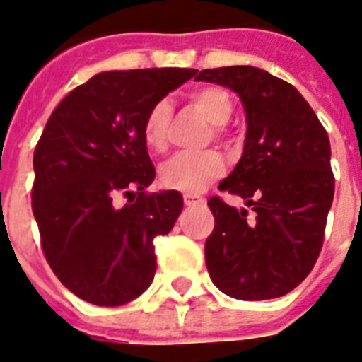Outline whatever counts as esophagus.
<instances>
[{
  "label": "esophagus",
  "mask_w": 362,
  "mask_h": 362,
  "mask_svg": "<svg viewBox=\"0 0 362 362\" xmlns=\"http://www.w3.org/2000/svg\"><path fill=\"white\" fill-rule=\"evenodd\" d=\"M183 202H185V206H198V204H204V198L198 194H183Z\"/></svg>",
  "instance_id": "1"
}]
</instances>
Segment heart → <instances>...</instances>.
I'll return each mask as SVG.
<instances>
[{"instance_id":"heart-1","label":"heart","mask_w":362,"mask_h":362,"mask_svg":"<svg viewBox=\"0 0 362 362\" xmlns=\"http://www.w3.org/2000/svg\"><path fill=\"white\" fill-rule=\"evenodd\" d=\"M190 103L211 122V136L228 139L226 122L234 113L230 94L221 86H200L189 94ZM172 105L168 100H158L149 107L143 119V139L155 153L168 149V136L172 126ZM225 172V158L219 151L206 149L198 153H179L166 160L158 170V179L166 189L181 192H198L219 179Z\"/></svg>"}]
</instances>
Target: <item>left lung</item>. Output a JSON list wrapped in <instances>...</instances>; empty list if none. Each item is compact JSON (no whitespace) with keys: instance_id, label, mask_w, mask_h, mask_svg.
<instances>
[{"instance_id":"left-lung-1","label":"left lung","mask_w":362,"mask_h":362,"mask_svg":"<svg viewBox=\"0 0 362 362\" xmlns=\"http://www.w3.org/2000/svg\"><path fill=\"white\" fill-rule=\"evenodd\" d=\"M196 81L228 86L247 115L243 155L221 190L253 207L238 211L221 196L207 206L215 226L206 240L211 281L232 298L287 295L312 272L334 198L330 143L310 103L287 81L251 66L202 69Z\"/></svg>"}]
</instances>
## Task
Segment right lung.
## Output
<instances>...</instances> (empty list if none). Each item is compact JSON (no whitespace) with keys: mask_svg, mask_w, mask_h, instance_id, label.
I'll use <instances>...</instances> for the list:
<instances>
[{"mask_svg":"<svg viewBox=\"0 0 362 362\" xmlns=\"http://www.w3.org/2000/svg\"><path fill=\"white\" fill-rule=\"evenodd\" d=\"M196 69L103 71L69 92L33 153L32 209L56 277L96 306H122L149 287L155 238L183 209L177 190L147 192L155 166L143 119ZM119 195L129 198L116 206Z\"/></svg>","mask_w":362,"mask_h":362,"instance_id":"obj_1","label":"right lung"}]
</instances>
